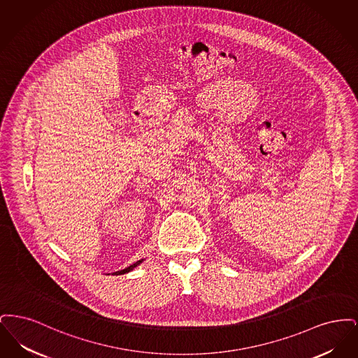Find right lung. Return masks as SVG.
I'll return each mask as SVG.
<instances>
[{
	"label": "right lung",
	"mask_w": 358,
	"mask_h": 358,
	"mask_svg": "<svg viewBox=\"0 0 358 358\" xmlns=\"http://www.w3.org/2000/svg\"><path fill=\"white\" fill-rule=\"evenodd\" d=\"M142 262H143V259H142V260H138V262H136L134 264H131L130 267H127V268H124V270H120V271H118V273H117V275H120V273H130V271H133V268H136V266H138V264H141Z\"/></svg>",
	"instance_id": "right-lung-1"
}]
</instances>
